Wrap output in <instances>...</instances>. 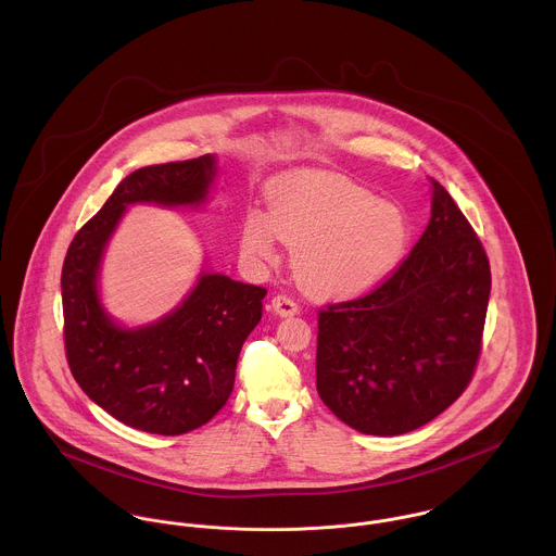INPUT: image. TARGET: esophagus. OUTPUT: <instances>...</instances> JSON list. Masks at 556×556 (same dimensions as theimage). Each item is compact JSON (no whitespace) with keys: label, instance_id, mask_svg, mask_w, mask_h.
<instances>
[{"label":"esophagus","instance_id":"1","mask_svg":"<svg viewBox=\"0 0 556 556\" xmlns=\"http://www.w3.org/2000/svg\"><path fill=\"white\" fill-rule=\"evenodd\" d=\"M271 311L278 315V317H293L300 313V306L287 298V295H278L271 300Z\"/></svg>","mask_w":556,"mask_h":556}]
</instances>
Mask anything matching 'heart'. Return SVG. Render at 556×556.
<instances>
[{
	"label": "heart",
	"mask_w": 556,
	"mask_h": 556,
	"mask_svg": "<svg viewBox=\"0 0 556 556\" xmlns=\"http://www.w3.org/2000/svg\"><path fill=\"white\" fill-rule=\"evenodd\" d=\"M408 220L388 201L333 173H300L269 190V214L250 207L239 225V250L252 265L295 245L300 282L320 295L362 293L381 282L408 243Z\"/></svg>",
	"instance_id": "heart-1"
}]
</instances>
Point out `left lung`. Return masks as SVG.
Here are the masks:
<instances>
[{"label": "left lung", "instance_id": "1", "mask_svg": "<svg viewBox=\"0 0 556 556\" xmlns=\"http://www.w3.org/2000/svg\"><path fill=\"white\" fill-rule=\"evenodd\" d=\"M430 220L410 254L366 298L318 313L317 392L375 437L441 415L476 370L490 265L450 192L432 181Z\"/></svg>", "mask_w": 556, "mask_h": 556}]
</instances>
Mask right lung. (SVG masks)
<instances>
[{
	"label": "right lung",
	"instance_id": "1",
	"mask_svg": "<svg viewBox=\"0 0 556 556\" xmlns=\"http://www.w3.org/2000/svg\"><path fill=\"white\" fill-rule=\"evenodd\" d=\"M218 177L214 154L143 166L119 181L73 239L62 269L66 355L80 390L122 424L175 437L207 424L231 396L243 340L261 320L263 287L203 263L166 315L124 325L102 304L106 245L130 205L203 207Z\"/></svg>",
	"mask_w": 556,
	"mask_h": 556
}]
</instances>
